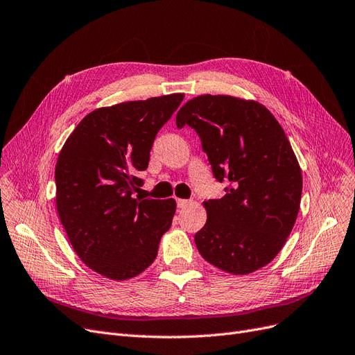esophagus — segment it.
<instances>
[{"instance_id": "34e87169", "label": "esophagus", "mask_w": 355, "mask_h": 355, "mask_svg": "<svg viewBox=\"0 0 355 355\" xmlns=\"http://www.w3.org/2000/svg\"><path fill=\"white\" fill-rule=\"evenodd\" d=\"M190 203H191V202H190V200H187V199H177V206H178L180 209L189 206Z\"/></svg>"}]
</instances>
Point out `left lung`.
Masks as SVG:
<instances>
[{
	"label": "left lung",
	"mask_w": 355,
	"mask_h": 355,
	"mask_svg": "<svg viewBox=\"0 0 355 355\" xmlns=\"http://www.w3.org/2000/svg\"><path fill=\"white\" fill-rule=\"evenodd\" d=\"M200 137L225 196L205 202L207 220L194 235L202 257L220 270L245 275L268 265L290 235L303 177L282 127L254 101L202 95L175 118Z\"/></svg>",
	"instance_id": "left-lung-1"
}]
</instances>
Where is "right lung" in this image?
<instances>
[{
  "instance_id": "right-lung-1",
  "label": "right lung",
  "mask_w": 355,
  "mask_h": 355,
  "mask_svg": "<svg viewBox=\"0 0 355 355\" xmlns=\"http://www.w3.org/2000/svg\"><path fill=\"white\" fill-rule=\"evenodd\" d=\"M182 94L133 101L87 114L62 146L57 211L77 256L110 279L133 278L152 265L173 224L175 200L135 198L157 131Z\"/></svg>"
}]
</instances>
